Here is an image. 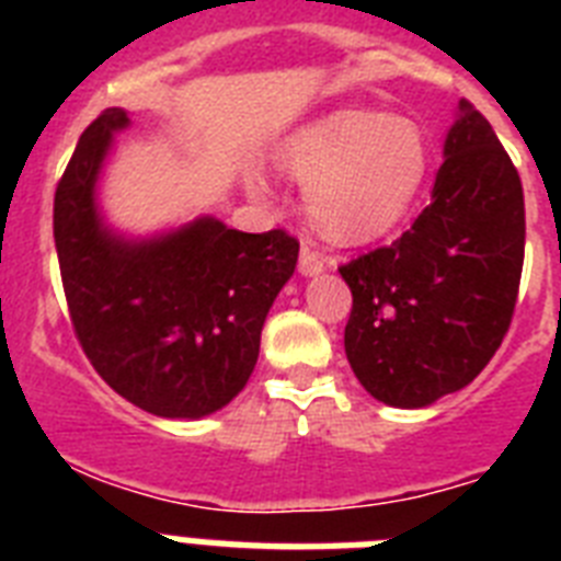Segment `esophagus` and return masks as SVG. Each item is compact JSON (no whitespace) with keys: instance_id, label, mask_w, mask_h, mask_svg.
Segmentation results:
<instances>
[{"instance_id":"34e87169","label":"esophagus","mask_w":561,"mask_h":561,"mask_svg":"<svg viewBox=\"0 0 561 561\" xmlns=\"http://www.w3.org/2000/svg\"><path fill=\"white\" fill-rule=\"evenodd\" d=\"M297 270H300V275L304 277H314V275H320V272L331 270V261L329 257L320 255V252L311 250V244L306 241L304 250H300V264H297Z\"/></svg>"}]
</instances>
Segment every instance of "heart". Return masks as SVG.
Segmentation results:
<instances>
[{
    "label": "heart",
    "mask_w": 561,
    "mask_h": 561,
    "mask_svg": "<svg viewBox=\"0 0 561 561\" xmlns=\"http://www.w3.org/2000/svg\"><path fill=\"white\" fill-rule=\"evenodd\" d=\"M272 165L306 185L311 227L336 244L379 236L410 210L430 173V142L404 114L334 108L291 128L272 151ZM252 196H266V180L244 173Z\"/></svg>",
    "instance_id": "b5f03b06"
}]
</instances>
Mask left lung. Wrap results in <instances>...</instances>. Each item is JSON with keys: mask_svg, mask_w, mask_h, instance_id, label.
I'll list each match as a JSON object with an SVG mask.
<instances>
[{"mask_svg": "<svg viewBox=\"0 0 561 561\" xmlns=\"http://www.w3.org/2000/svg\"><path fill=\"white\" fill-rule=\"evenodd\" d=\"M523 255L517 168L460 101L430 205L399 241L340 270L354 295L345 356L362 388L401 410L466 388L508 331Z\"/></svg>", "mask_w": 561, "mask_h": 561, "instance_id": "1", "label": "left lung"}]
</instances>
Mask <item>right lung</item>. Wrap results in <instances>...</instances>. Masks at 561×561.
<instances>
[{"label": "right lung", "mask_w": 561, "mask_h": 561, "mask_svg": "<svg viewBox=\"0 0 561 561\" xmlns=\"http://www.w3.org/2000/svg\"><path fill=\"white\" fill-rule=\"evenodd\" d=\"M126 128V108H106L58 182L53 232L69 314L89 362L123 399L160 419H205L244 390L300 244L216 216L146 236L117 230L101 180Z\"/></svg>", "instance_id": "add662e5"}]
</instances>
